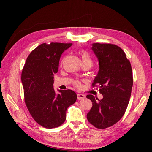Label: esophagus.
I'll return each mask as SVG.
<instances>
[{
    "label": "esophagus",
    "mask_w": 152,
    "mask_h": 152,
    "mask_svg": "<svg viewBox=\"0 0 152 152\" xmlns=\"http://www.w3.org/2000/svg\"><path fill=\"white\" fill-rule=\"evenodd\" d=\"M77 96H78V100H82V99H84L86 98V96L84 95L81 94V93H79V94L77 95Z\"/></svg>",
    "instance_id": "34e87169"
}]
</instances>
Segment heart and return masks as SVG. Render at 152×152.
Instances as JSON below:
<instances>
[{
	"instance_id": "heart-1",
	"label": "heart",
	"mask_w": 152,
	"mask_h": 152,
	"mask_svg": "<svg viewBox=\"0 0 152 152\" xmlns=\"http://www.w3.org/2000/svg\"><path fill=\"white\" fill-rule=\"evenodd\" d=\"M81 57L82 63H90L92 64V61L90 59L88 53L85 51H82L81 52Z\"/></svg>"
}]
</instances>
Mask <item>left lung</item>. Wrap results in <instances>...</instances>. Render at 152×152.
Returning a JSON list of instances; mask_svg holds the SVG:
<instances>
[{"mask_svg": "<svg viewBox=\"0 0 152 152\" xmlns=\"http://www.w3.org/2000/svg\"><path fill=\"white\" fill-rule=\"evenodd\" d=\"M91 50L99 68L93 85L99 86L103 99L87 95L93 104L87 118L95 127L105 129L116 124L124 115L131 95L133 74L125 52L116 45L95 43Z\"/></svg>", "mask_w": 152, "mask_h": 152, "instance_id": "obj_1", "label": "left lung"}]
</instances>
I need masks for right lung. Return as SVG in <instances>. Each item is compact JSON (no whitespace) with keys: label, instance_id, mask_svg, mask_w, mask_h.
<instances>
[{"label":"right lung","instance_id":"obj_1","mask_svg":"<svg viewBox=\"0 0 152 152\" xmlns=\"http://www.w3.org/2000/svg\"><path fill=\"white\" fill-rule=\"evenodd\" d=\"M72 44H42L28 56L21 74L25 101L32 117L46 128L57 127L66 119L67 108L77 99L72 90L53 88L54 74L61 54Z\"/></svg>","mask_w":152,"mask_h":152}]
</instances>
